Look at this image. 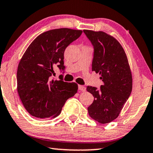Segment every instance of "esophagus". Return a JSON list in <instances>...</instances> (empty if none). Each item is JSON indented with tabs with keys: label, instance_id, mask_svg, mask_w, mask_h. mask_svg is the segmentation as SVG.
Returning <instances> with one entry per match:
<instances>
[{
	"label": "esophagus",
	"instance_id": "esophagus-1",
	"mask_svg": "<svg viewBox=\"0 0 153 153\" xmlns=\"http://www.w3.org/2000/svg\"><path fill=\"white\" fill-rule=\"evenodd\" d=\"M78 89H79V91H85L86 88H85V86H84L82 85H79L78 86Z\"/></svg>",
	"mask_w": 153,
	"mask_h": 153
}]
</instances>
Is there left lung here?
<instances>
[{
  "label": "left lung",
  "instance_id": "1",
  "mask_svg": "<svg viewBox=\"0 0 153 153\" xmlns=\"http://www.w3.org/2000/svg\"><path fill=\"white\" fill-rule=\"evenodd\" d=\"M94 48L92 71L98 73L104 84L97 89L88 86L94 97L88 107L89 116L107 124L115 120L131 95L133 79L127 56L120 43L103 31L83 30Z\"/></svg>",
  "mask_w": 153,
  "mask_h": 153
}]
</instances>
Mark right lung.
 Instances as JSON below:
<instances>
[{
	"label": "right lung",
	"mask_w": 153,
	"mask_h": 153,
	"mask_svg": "<svg viewBox=\"0 0 153 153\" xmlns=\"http://www.w3.org/2000/svg\"><path fill=\"white\" fill-rule=\"evenodd\" d=\"M82 31L68 28L52 29L35 38L22 56L17 71V90L25 108L38 118L60 115L67 100L77 91V84L51 79L53 68L65 70L64 53Z\"/></svg>",
	"instance_id": "right-lung-1"
}]
</instances>
